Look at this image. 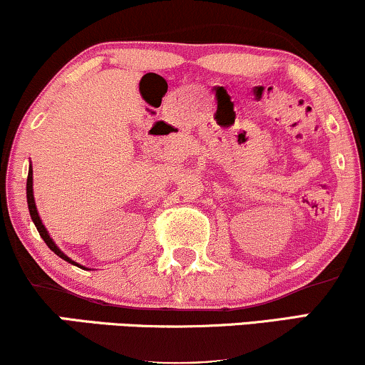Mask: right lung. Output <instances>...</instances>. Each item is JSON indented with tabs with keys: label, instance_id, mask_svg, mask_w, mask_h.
<instances>
[{
	"label": "right lung",
	"instance_id": "right-lung-1",
	"mask_svg": "<svg viewBox=\"0 0 365 365\" xmlns=\"http://www.w3.org/2000/svg\"><path fill=\"white\" fill-rule=\"evenodd\" d=\"M27 202H29V210H30V216H32V221H34V225L37 226V231H38V235L42 236V240L46 241V245L47 247H49L52 252H54L57 257H61L63 258V260H66V262H69V263H73V265H78V263H74L71 258H68L66 257V255L61 252L59 248L56 247L54 245V241L51 240V236H49V232H47V230L46 227H43V225H42V221H41V217H38V212H37V207H35V202H34V188H32V166H30V170H29V178H27ZM78 267H81V265H78ZM83 269V267H81Z\"/></svg>",
	"mask_w": 365,
	"mask_h": 365
}]
</instances>
